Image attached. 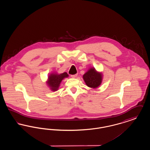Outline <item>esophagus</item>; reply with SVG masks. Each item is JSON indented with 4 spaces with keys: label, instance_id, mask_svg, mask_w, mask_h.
Returning <instances> with one entry per match:
<instances>
[{
    "label": "esophagus",
    "instance_id": "1",
    "mask_svg": "<svg viewBox=\"0 0 150 150\" xmlns=\"http://www.w3.org/2000/svg\"><path fill=\"white\" fill-rule=\"evenodd\" d=\"M78 76V74H75V75H71V77L72 78H76Z\"/></svg>",
    "mask_w": 150,
    "mask_h": 150
}]
</instances>
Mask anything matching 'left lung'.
Wrapping results in <instances>:
<instances>
[{
    "instance_id": "1",
    "label": "left lung",
    "mask_w": 150,
    "mask_h": 150,
    "mask_svg": "<svg viewBox=\"0 0 150 150\" xmlns=\"http://www.w3.org/2000/svg\"><path fill=\"white\" fill-rule=\"evenodd\" d=\"M83 79L88 86L97 88L102 83V74L97 71L94 67H92L84 74Z\"/></svg>"
}]
</instances>
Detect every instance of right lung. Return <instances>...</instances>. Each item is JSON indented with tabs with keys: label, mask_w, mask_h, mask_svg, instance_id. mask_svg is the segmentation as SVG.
<instances>
[{
	"label": "right lung",
	"mask_w": 150,
	"mask_h": 150,
	"mask_svg": "<svg viewBox=\"0 0 150 150\" xmlns=\"http://www.w3.org/2000/svg\"><path fill=\"white\" fill-rule=\"evenodd\" d=\"M68 76L69 75L66 72L61 74L52 73L50 75L47 84L49 87H50V89L52 91H56L58 90L62 80Z\"/></svg>",
	"instance_id": "obj_1"
}]
</instances>
